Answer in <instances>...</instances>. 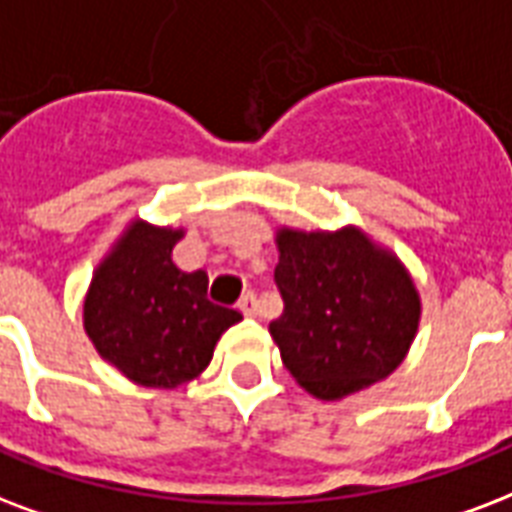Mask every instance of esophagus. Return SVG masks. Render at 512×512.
Segmentation results:
<instances>
[{
  "mask_svg": "<svg viewBox=\"0 0 512 512\" xmlns=\"http://www.w3.org/2000/svg\"><path fill=\"white\" fill-rule=\"evenodd\" d=\"M239 308L247 314V317H255L257 314V295L255 292H244L239 300Z\"/></svg>",
  "mask_w": 512,
  "mask_h": 512,
  "instance_id": "34e87169",
  "label": "esophagus"
}]
</instances>
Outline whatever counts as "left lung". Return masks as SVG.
I'll use <instances>...</instances> for the list:
<instances>
[{"label":"left lung","mask_w":512,"mask_h":512,"mask_svg":"<svg viewBox=\"0 0 512 512\" xmlns=\"http://www.w3.org/2000/svg\"><path fill=\"white\" fill-rule=\"evenodd\" d=\"M282 317L271 335L284 368L319 400H341L403 362L419 327V292L397 257L360 230L276 236Z\"/></svg>","instance_id":"8db88e82"}]
</instances>
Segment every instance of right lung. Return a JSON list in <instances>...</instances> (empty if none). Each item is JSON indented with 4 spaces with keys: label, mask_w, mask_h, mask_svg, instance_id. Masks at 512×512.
I'll use <instances>...</instances> for the list:
<instances>
[{
    "label": "right lung",
    "mask_w": 512,
    "mask_h": 512,
    "mask_svg": "<svg viewBox=\"0 0 512 512\" xmlns=\"http://www.w3.org/2000/svg\"><path fill=\"white\" fill-rule=\"evenodd\" d=\"M182 230L136 220L93 276L85 333L136 384L174 389L209 365L241 314L209 300L206 271H179L171 249Z\"/></svg>",
    "instance_id": "add662e5"
}]
</instances>
